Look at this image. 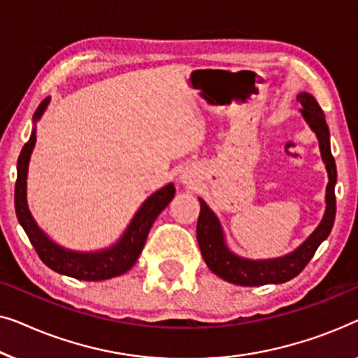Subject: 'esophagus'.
Here are the masks:
<instances>
[{
    "instance_id": "34e87169",
    "label": "esophagus",
    "mask_w": 358,
    "mask_h": 358,
    "mask_svg": "<svg viewBox=\"0 0 358 358\" xmlns=\"http://www.w3.org/2000/svg\"><path fill=\"white\" fill-rule=\"evenodd\" d=\"M180 181H181V183H183V185H186V186H191V185H193V177H191L189 173H183V175H181V177H180Z\"/></svg>"
}]
</instances>
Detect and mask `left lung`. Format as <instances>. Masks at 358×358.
<instances>
[{
  "mask_svg": "<svg viewBox=\"0 0 358 358\" xmlns=\"http://www.w3.org/2000/svg\"><path fill=\"white\" fill-rule=\"evenodd\" d=\"M296 100L301 103L300 112L303 115L305 122L316 133L320 143V150L323 162L328 170L329 183L326 186V213L323 220L316 230L301 243L299 248L292 253L280 256L274 259H245L236 256L227 248L224 238V231L220 222L209 206L199 198L201 210L196 225V236L201 248V255L213 271L220 279L231 282L236 285L256 287L266 284H282L299 275L305 266L313 258L315 251L318 250L321 241L328 238L336 217V194L334 186L337 180V170L334 157L331 154L329 144V128L326 124V118L320 103L308 92L296 95Z\"/></svg>",
  "mask_w": 358,
  "mask_h": 358,
  "instance_id": "8db88e82",
  "label": "left lung"
}]
</instances>
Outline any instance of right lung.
I'll use <instances>...</instances> for the list:
<instances>
[{"instance_id": "1", "label": "right lung", "mask_w": 358, "mask_h": 358, "mask_svg": "<svg viewBox=\"0 0 358 358\" xmlns=\"http://www.w3.org/2000/svg\"><path fill=\"white\" fill-rule=\"evenodd\" d=\"M50 99H45L38 105L37 112L34 113V123L38 122ZM35 145V129L30 134V139L24 144V148L17 159V180L14 188V206H16V215L19 224L26 230L30 243L37 251L38 258L53 269L55 273L69 275V278L79 280H105L122 275L133 268L138 261L141 251L144 248L145 238L152 227L157 215L167 208L170 201L175 196V186L170 183L162 189L155 191L149 196L141 206L138 213L131 220L128 229L124 230L122 238L107 250L94 251V253H83V251H71L63 248L48 238L30 214L26 199L27 188V167L29 159Z\"/></svg>"}]
</instances>
